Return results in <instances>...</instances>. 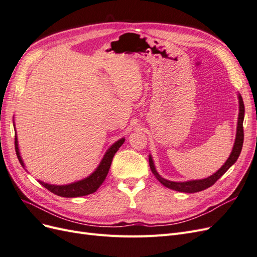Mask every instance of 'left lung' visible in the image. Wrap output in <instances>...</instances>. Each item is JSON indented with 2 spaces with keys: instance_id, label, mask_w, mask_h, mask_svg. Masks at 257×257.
Returning <instances> with one entry per match:
<instances>
[{
  "instance_id": "left-lung-1",
  "label": "left lung",
  "mask_w": 257,
  "mask_h": 257,
  "mask_svg": "<svg viewBox=\"0 0 257 257\" xmlns=\"http://www.w3.org/2000/svg\"><path fill=\"white\" fill-rule=\"evenodd\" d=\"M243 118H244V104L242 97L239 95V116H238V126H237V135H236V141L234 148H232V151L229 155L228 160L225 162V164L217 170L215 174L212 176H210L206 179H203V180H194V181H188V182H173V181H168L166 179L162 178L154 168L153 162L151 157L149 158V165L151 168V172L153 175L157 177L158 180L168 189H172L178 192H184V193H196L204 191L210 186L213 185L219 179L227 172L228 168L234 164V163L237 161L239 158L241 149H242V145H243Z\"/></svg>"
}]
</instances>
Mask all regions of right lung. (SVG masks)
Wrapping results in <instances>:
<instances>
[{"label": "right lung", "mask_w": 257, "mask_h": 257, "mask_svg": "<svg viewBox=\"0 0 257 257\" xmlns=\"http://www.w3.org/2000/svg\"><path fill=\"white\" fill-rule=\"evenodd\" d=\"M123 143H124V138L120 139V141L113 144L104 155L102 162H100V164L95 172L88 178L83 179V180L72 183V184H67V185H51L48 183H44L42 181H41V184L44 185L45 188L48 191H50L51 193L62 197H78V196H84V195H89V194L94 193L106 179V176L108 172H109V168H110L114 154L119 150V148L123 145ZM15 150H16V154L20 164L22 166H25L23 165V162L19 154L18 142H17L16 135H15Z\"/></svg>", "instance_id": "obj_1"}]
</instances>
